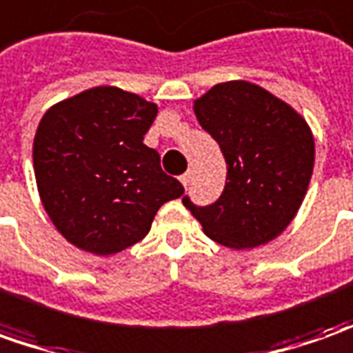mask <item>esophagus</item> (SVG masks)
I'll use <instances>...</instances> for the list:
<instances>
[{"label":"esophagus","mask_w":353,"mask_h":353,"mask_svg":"<svg viewBox=\"0 0 353 353\" xmlns=\"http://www.w3.org/2000/svg\"><path fill=\"white\" fill-rule=\"evenodd\" d=\"M191 172H185V174H183V176L179 177V179H181V183H183V187H187L189 185V183H191Z\"/></svg>","instance_id":"obj_1"}]
</instances>
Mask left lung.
<instances>
[{"instance_id": "obj_1", "label": "left lung", "mask_w": 353, "mask_h": 353, "mask_svg": "<svg viewBox=\"0 0 353 353\" xmlns=\"http://www.w3.org/2000/svg\"><path fill=\"white\" fill-rule=\"evenodd\" d=\"M201 127L226 158V185L210 205L183 196L210 239L232 249L263 245L294 220L307 193L315 143L305 119L245 81L212 86L195 102Z\"/></svg>"}]
</instances>
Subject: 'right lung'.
Here are the masks:
<instances>
[{
  "label": "right lung",
  "instance_id": "add662e5",
  "mask_svg": "<svg viewBox=\"0 0 353 353\" xmlns=\"http://www.w3.org/2000/svg\"><path fill=\"white\" fill-rule=\"evenodd\" d=\"M158 108L116 86H96L50 108L32 146L38 193L59 234L94 255L148 234L158 208L183 185L143 143Z\"/></svg>",
  "mask_w": 353,
  "mask_h": 353
}]
</instances>
